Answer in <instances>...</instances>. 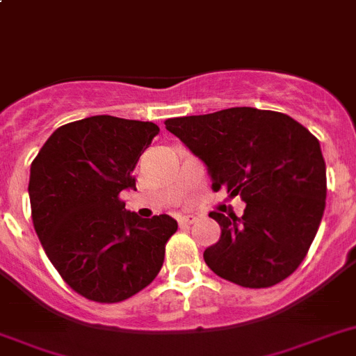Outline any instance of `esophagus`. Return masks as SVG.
Here are the masks:
<instances>
[{
    "instance_id": "obj_1",
    "label": "esophagus",
    "mask_w": 356,
    "mask_h": 356,
    "mask_svg": "<svg viewBox=\"0 0 356 356\" xmlns=\"http://www.w3.org/2000/svg\"><path fill=\"white\" fill-rule=\"evenodd\" d=\"M195 220H197L195 215H184V217L179 219V224H181V226H190V224H193Z\"/></svg>"
}]
</instances>
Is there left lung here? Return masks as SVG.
<instances>
[{
    "instance_id": "1",
    "label": "left lung",
    "mask_w": 356,
    "mask_h": 356,
    "mask_svg": "<svg viewBox=\"0 0 356 356\" xmlns=\"http://www.w3.org/2000/svg\"><path fill=\"white\" fill-rule=\"evenodd\" d=\"M166 130L208 166L213 192L246 202L243 217L211 211L219 243L204 250L215 275L270 288L297 270L325 208L321 143L286 113L235 106L164 121Z\"/></svg>"
}]
</instances>
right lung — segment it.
Segmentation results:
<instances>
[{"label":"right lung","instance_id":"add662e5","mask_svg":"<svg viewBox=\"0 0 356 356\" xmlns=\"http://www.w3.org/2000/svg\"><path fill=\"white\" fill-rule=\"evenodd\" d=\"M159 134L150 121L92 115L59 127L31 164L32 222L44 253L76 293L121 302L150 284L177 232L170 215L141 219L119 193Z\"/></svg>","mask_w":356,"mask_h":356}]
</instances>
